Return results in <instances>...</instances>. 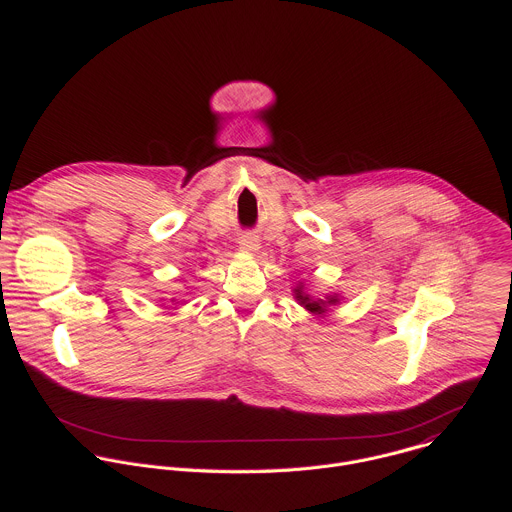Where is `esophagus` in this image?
<instances>
[{
	"label": "esophagus",
	"instance_id": "esophagus-1",
	"mask_svg": "<svg viewBox=\"0 0 512 512\" xmlns=\"http://www.w3.org/2000/svg\"><path fill=\"white\" fill-rule=\"evenodd\" d=\"M239 247H241L243 251H247V253H257V251H259V239H257V235H253V233H243V235L239 237Z\"/></svg>",
	"mask_w": 512,
	"mask_h": 512
}]
</instances>
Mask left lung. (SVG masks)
Returning a JSON list of instances; mask_svg holds the SVG:
<instances>
[{"label": "left lung", "instance_id": "left-lung-1", "mask_svg": "<svg viewBox=\"0 0 512 512\" xmlns=\"http://www.w3.org/2000/svg\"><path fill=\"white\" fill-rule=\"evenodd\" d=\"M296 298L310 310V312H316V314H322L324 312V306H326V302H322V300H312V298H308L304 291H302V287H298L296 289ZM338 300L336 298H328V304H336Z\"/></svg>", "mask_w": 512, "mask_h": 512}]
</instances>
